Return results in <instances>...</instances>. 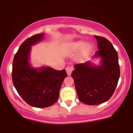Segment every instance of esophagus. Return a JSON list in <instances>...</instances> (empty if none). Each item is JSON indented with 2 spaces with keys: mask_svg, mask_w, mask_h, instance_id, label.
Returning <instances> with one entry per match:
<instances>
[{
  "mask_svg": "<svg viewBox=\"0 0 133 133\" xmlns=\"http://www.w3.org/2000/svg\"><path fill=\"white\" fill-rule=\"evenodd\" d=\"M65 71H66V72H67V74H68V75L70 76L71 74V72L73 71L72 67L68 66L66 68H65Z\"/></svg>",
  "mask_w": 133,
  "mask_h": 133,
  "instance_id": "1",
  "label": "esophagus"
}]
</instances>
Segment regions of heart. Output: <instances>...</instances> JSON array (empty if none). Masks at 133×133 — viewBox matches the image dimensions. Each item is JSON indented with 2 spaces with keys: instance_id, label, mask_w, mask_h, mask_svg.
Masks as SVG:
<instances>
[{
  "instance_id": "heart-1",
  "label": "heart",
  "mask_w": 133,
  "mask_h": 133,
  "mask_svg": "<svg viewBox=\"0 0 133 133\" xmlns=\"http://www.w3.org/2000/svg\"><path fill=\"white\" fill-rule=\"evenodd\" d=\"M83 42L82 41H79V42H77L76 43L74 44V47L76 49H79L81 48L82 45H83ZM91 45L90 44H86L84 46V54H86L89 52V51L91 50Z\"/></svg>"
}]
</instances>
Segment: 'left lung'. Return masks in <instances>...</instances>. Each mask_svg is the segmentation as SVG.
I'll use <instances>...</instances> for the list:
<instances>
[{
  "label": "left lung",
  "mask_w": 133,
  "mask_h": 133,
  "mask_svg": "<svg viewBox=\"0 0 133 133\" xmlns=\"http://www.w3.org/2000/svg\"><path fill=\"white\" fill-rule=\"evenodd\" d=\"M99 50L95 56L102 58L100 66L89 62L74 65L71 76L79 99L88 105L107 101L114 94L120 76L118 56L112 44L106 38L95 36Z\"/></svg>",
  "instance_id": "left-lung-1"
}]
</instances>
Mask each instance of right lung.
<instances>
[{
    "label": "right lung",
    "mask_w": 133,
    "mask_h": 133,
    "mask_svg": "<svg viewBox=\"0 0 133 133\" xmlns=\"http://www.w3.org/2000/svg\"><path fill=\"white\" fill-rule=\"evenodd\" d=\"M44 34L29 37L20 45L12 63V82L21 97L30 106L47 108L57 101L59 91L67 76L65 69L51 68L37 70L30 67L29 57L31 45L41 41Z\"/></svg>",
    "instance_id": "obj_1"
}]
</instances>
